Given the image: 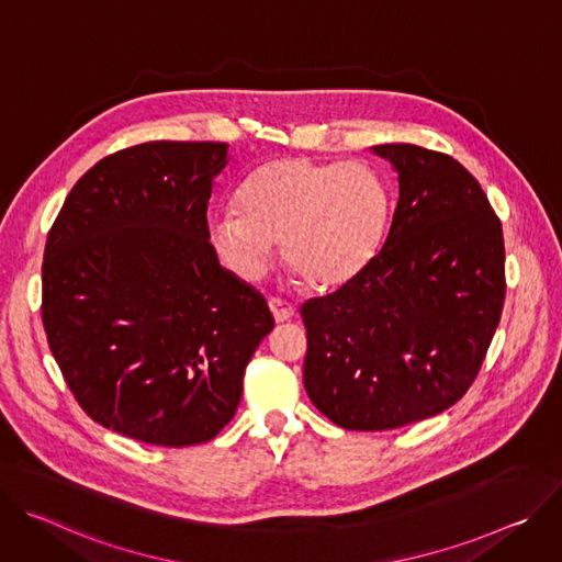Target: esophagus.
Segmentation results:
<instances>
[{"label":"esophagus","instance_id":"1","mask_svg":"<svg viewBox=\"0 0 562 562\" xmlns=\"http://www.w3.org/2000/svg\"><path fill=\"white\" fill-rule=\"evenodd\" d=\"M269 308H271V313L276 317V323H286V319H291L295 315V306L284 302V300H280V297H271L269 300Z\"/></svg>","mask_w":562,"mask_h":562}]
</instances>
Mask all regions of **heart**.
<instances>
[{
	"mask_svg": "<svg viewBox=\"0 0 562 562\" xmlns=\"http://www.w3.org/2000/svg\"><path fill=\"white\" fill-rule=\"evenodd\" d=\"M237 204L209 226L222 258L256 276L280 243L284 267L315 291L353 282L373 260L389 217L384 182L356 159H269L247 178Z\"/></svg>",
	"mask_w": 562,
	"mask_h": 562,
	"instance_id": "obj_1",
	"label": "heart"
}]
</instances>
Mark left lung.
Returning a JSON list of instances; mask_svg holds the SVG:
<instances>
[{"mask_svg": "<svg viewBox=\"0 0 562 562\" xmlns=\"http://www.w3.org/2000/svg\"><path fill=\"white\" fill-rule=\"evenodd\" d=\"M373 150L400 182L384 247L353 282L300 308L304 389L351 431L456 405L483 367L507 289L501 220L458 159L416 144Z\"/></svg>", "mask_w": 562, "mask_h": 562, "instance_id": "8db88e82", "label": "left lung"}]
</instances>
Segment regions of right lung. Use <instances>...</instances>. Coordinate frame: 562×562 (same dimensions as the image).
<instances>
[{
	"mask_svg": "<svg viewBox=\"0 0 562 562\" xmlns=\"http://www.w3.org/2000/svg\"><path fill=\"white\" fill-rule=\"evenodd\" d=\"M222 142H144L89 169L55 217L42 323L89 418L146 445L213 440L273 329L267 300L209 243Z\"/></svg>",
	"mask_w": 562,
	"mask_h": 562,
	"instance_id": "obj_1",
	"label": "right lung"
}]
</instances>
